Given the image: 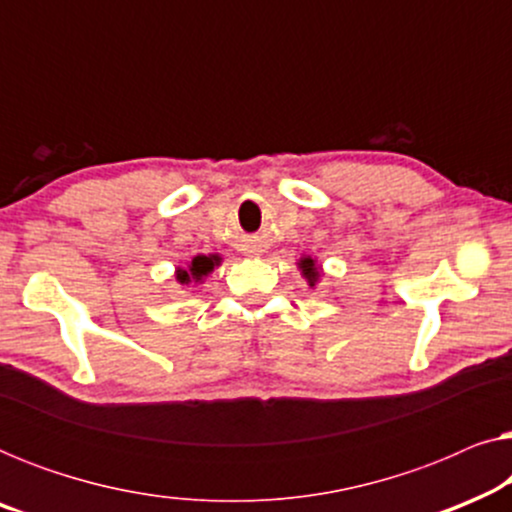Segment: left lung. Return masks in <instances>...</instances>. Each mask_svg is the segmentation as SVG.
Segmentation results:
<instances>
[{"mask_svg": "<svg viewBox=\"0 0 512 512\" xmlns=\"http://www.w3.org/2000/svg\"><path fill=\"white\" fill-rule=\"evenodd\" d=\"M296 265H298V270H300V277L305 279L310 289H314V286L319 284V279L324 277V268H321V263L317 261V258H312V256L305 254V256L298 258Z\"/></svg>", "mask_w": 512, "mask_h": 512, "instance_id": "8db88e82", "label": "left lung"}]
</instances>
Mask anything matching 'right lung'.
<instances>
[{"mask_svg":"<svg viewBox=\"0 0 512 512\" xmlns=\"http://www.w3.org/2000/svg\"><path fill=\"white\" fill-rule=\"evenodd\" d=\"M221 261L223 258L219 254H207V256L198 254L186 263V268L174 270V279H177L181 286H191V284L198 286L212 275L214 268H219Z\"/></svg>","mask_w":512,"mask_h":512,"instance_id":"1","label":"right lung"}]
</instances>
